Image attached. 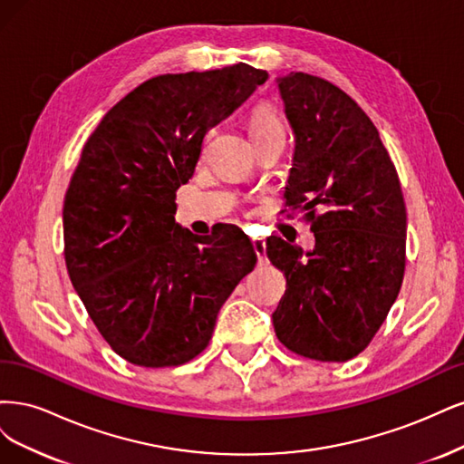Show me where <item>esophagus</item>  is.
<instances>
[{"instance_id":"obj_1","label":"esophagus","mask_w":464,"mask_h":464,"mask_svg":"<svg viewBox=\"0 0 464 464\" xmlns=\"http://www.w3.org/2000/svg\"><path fill=\"white\" fill-rule=\"evenodd\" d=\"M252 246H254V252H256L258 260L266 262V243L262 241V238H252Z\"/></svg>"}]
</instances>
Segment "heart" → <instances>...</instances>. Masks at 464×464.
I'll return each instance as SVG.
<instances>
[{
	"label": "heart",
	"instance_id": "b5f03b06",
	"mask_svg": "<svg viewBox=\"0 0 464 464\" xmlns=\"http://www.w3.org/2000/svg\"><path fill=\"white\" fill-rule=\"evenodd\" d=\"M250 134L252 140L266 137H285V127H283V121L272 108L258 106L250 115Z\"/></svg>",
	"mask_w": 464,
	"mask_h": 464
}]
</instances>
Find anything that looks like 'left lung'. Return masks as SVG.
I'll return each instance as SVG.
<instances>
[{
	"instance_id": "8db88e82",
	"label": "left lung",
	"mask_w": 464,
	"mask_h": 464,
	"mask_svg": "<svg viewBox=\"0 0 464 464\" xmlns=\"http://www.w3.org/2000/svg\"><path fill=\"white\" fill-rule=\"evenodd\" d=\"M279 92L296 146L285 206L304 212L314 250L270 237L266 254L287 279L274 312L277 339L320 362L362 353L405 277L407 208L378 129L320 77L289 72Z\"/></svg>"
}]
</instances>
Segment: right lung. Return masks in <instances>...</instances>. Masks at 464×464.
<instances>
[{
	"label": "right lung",
	"mask_w": 464,
	"mask_h": 464,
	"mask_svg": "<svg viewBox=\"0 0 464 464\" xmlns=\"http://www.w3.org/2000/svg\"><path fill=\"white\" fill-rule=\"evenodd\" d=\"M266 81L246 63L160 74L117 102L82 148L63 200L65 264L98 332L130 364L200 354L256 266L229 223L206 237L179 227L175 192L194 175L206 132Z\"/></svg>",
	"instance_id": "obj_1"
}]
</instances>
